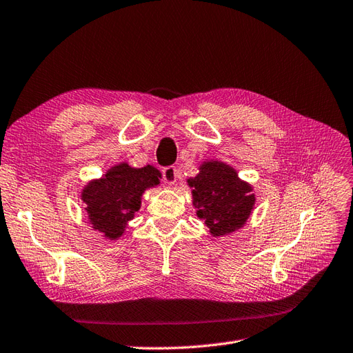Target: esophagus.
<instances>
[{"mask_svg": "<svg viewBox=\"0 0 353 353\" xmlns=\"http://www.w3.org/2000/svg\"><path fill=\"white\" fill-rule=\"evenodd\" d=\"M163 174V179L165 183L169 184V185H174L176 183V178H178V174H176V169L175 166H168L162 170Z\"/></svg>", "mask_w": 353, "mask_h": 353, "instance_id": "34e87169", "label": "esophagus"}]
</instances>
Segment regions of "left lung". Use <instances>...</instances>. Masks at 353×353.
Segmentation results:
<instances>
[{
	"mask_svg": "<svg viewBox=\"0 0 353 353\" xmlns=\"http://www.w3.org/2000/svg\"><path fill=\"white\" fill-rule=\"evenodd\" d=\"M187 184L196 215L205 221L213 237L230 236L243 228L254 209L253 187L240 179L232 166L219 160H205Z\"/></svg>",
	"mask_w": 353,
	"mask_h": 353,
	"instance_id": "obj_1",
	"label": "left lung"
}]
</instances>
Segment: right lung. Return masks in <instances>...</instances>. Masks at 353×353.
<instances>
[{"instance_id": "add662e5", "label": "right lung", "mask_w": 353, "mask_h": 353, "mask_svg": "<svg viewBox=\"0 0 353 353\" xmlns=\"http://www.w3.org/2000/svg\"><path fill=\"white\" fill-rule=\"evenodd\" d=\"M160 179L162 174L152 165L132 168L121 162L101 178L90 181L81 190V199L91 228L100 231L108 240L122 237L128 222L141 208L144 191L157 187Z\"/></svg>"}]
</instances>
